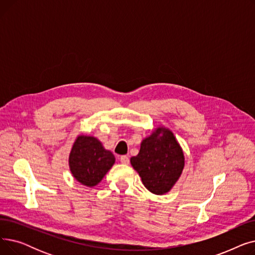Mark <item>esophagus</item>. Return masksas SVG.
<instances>
[{
  "label": "esophagus",
  "mask_w": 255,
  "mask_h": 255,
  "mask_svg": "<svg viewBox=\"0 0 255 255\" xmlns=\"http://www.w3.org/2000/svg\"><path fill=\"white\" fill-rule=\"evenodd\" d=\"M120 161L122 162L123 164H129V157L124 155V156H121L120 157Z\"/></svg>",
  "instance_id": "esophagus-1"
}]
</instances>
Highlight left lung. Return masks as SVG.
Instances as JSON below:
<instances>
[{
	"label": "left lung",
	"mask_w": 255,
	"mask_h": 255,
	"mask_svg": "<svg viewBox=\"0 0 255 255\" xmlns=\"http://www.w3.org/2000/svg\"><path fill=\"white\" fill-rule=\"evenodd\" d=\"M142 184L154 194H164L180 178L184 168V155L172 132L158 128L142 140L137 156L130 159Z\"/></svg>",
	"instance_id": "8db88e82"
}]
</instances>
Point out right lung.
I'll list each match as a JSON object with an SVG mask.
<instances>
[{
  "mask_svg": "<svg viewBox=\"0 0 255 255\" xmlns=\"http://www.w3.org/2000/svg\"><path fill=\"white\" fill-rule=\"evenodd\" d=\"M115 163V156L93 136H78L69 157L73 177L83 185H97Z\"/></svg>",
  "mask_w": 255,
  "mask_h": 255,
  "instance_id": "obj_1",
  "label": "right lung"
}]
</instances>
